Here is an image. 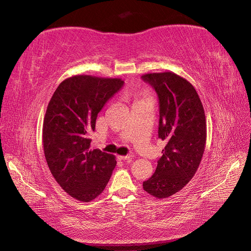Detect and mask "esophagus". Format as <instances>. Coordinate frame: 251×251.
<instances>
[{
    "mask_svg": "<svg viewBox=\"0 0 251 251\" xmlns=\"http://www.w3.org/2000/svg\"><path fill=\"white\" fill-rule=\"evenodd\" d=\"M133 155L132 154H128V155H126V156H118V159L119 160H126V161H132V159H133Z\"/></svg>",
    "mask_w": 251,
    "mask_h": 251,
    "instance_id": "1",
    "label": "esophagus"
}]
</instances>
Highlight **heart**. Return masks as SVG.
Returning a JSON list of instances; mask_svg holds the SVG:
<instances>
[{
  "label": "heart",
  "mask_w": 251,
  "mask_h": 251,
  "mask_svg": "<svg viewBox=\"0 0 251 251\" xmlns=\"http://www.w3.org/2000/svg\"><path fill=\"white\" fill-rule=\"evenodd\" d=\"M138 96H139V101H147V100L151 101V95L149 93V91H147L146 89L141 90L138 93Z\"/></svg>",
  "instance_id": "1"
}]
</instances>
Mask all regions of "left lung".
Wrapping results in <instances>:
<instances>
[{
    "label": "left lung",
    "instance_id": "left-lung-1",
    "mask_svg": "<svg viewBox=\"0 0 251 251\" xmlns=\"http://www.w3.org/2000/svg\"><path fill=\"white\" fill-rule=\"evenodd\" d=\"M141 77L158 94V137L166 142L155 173L142 186L164 199L181 191L198 170L206 144V119L198 93L185 78L171 71Z\"/></svg>",
    "mask_w": 251,
    "mask_h": 251
}]
</instances>
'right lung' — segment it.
Here are the masks:
<instances>
[{
	"instance_id": "right-lung-1",
	"label": "right lung",
	"mask_w": 251,
	"mask_h": 251,
	"mask_svg": "<svg viewBox=\"0 0 251 251\" xmlns=\"http://www.w3.org/2000/svg\"><path fill=\"white\" fill-rule=\"evenodd\" d=\"M124 85L121 78L74 75L53 93L43 124V146L52 176L72 198L90 202L107 186L115 156L91 149L97 114Z\"/></svg>"
}]
</instances>
